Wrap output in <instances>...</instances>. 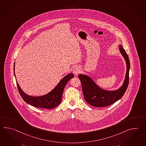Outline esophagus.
<instances>
[{"label":"esophagus","mask_w":146,"mask_h":146,"mask_svg":"<svg viewBox=\"0 0 146 146\" xmlns=\"http://www.w3.org/2000/svg\"><path fill=\"white\" fill-rule=\"evenodd\" d=\"M73 72L74 74L75 75H78L81 72V68L79 66H75L73 70Z\"/></svg>","instance_id":"34e87169"}]
</instances>
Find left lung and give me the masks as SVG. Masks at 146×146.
<instances>
[{"label": "left lung", "mask_w": 146, "mask_h": 146, "mask_svg": "<svg viewBox=\"0 0 146 146\" xmlns=\"http://www.w3.org/2000/svg\"><path fill=\"white\" fill-rule=\"evenodd\" d=\"M119 51L126 63V73L123 84L115 91H108L99 87L92 78L86 75H78L81 81L85 100L94 107H106L120 100L123 96L129 83L130 61L128 56L121 45H119Z\"/></svg>", "instance_id": "1"}]
</instances>
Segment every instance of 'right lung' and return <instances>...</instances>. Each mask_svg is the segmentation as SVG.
Returning <instances> with one entry per match:
<instances>
[{
  "instance_id": "1",
  "label": "right lung",
  "mask_w": 146,
  "mask_h": 146,
  "mask_svg": "<svg viewBox=\"0 0 146 146\" xmlns=\"http://www.w3.org/2000/svg\"><path fill=\"white\" fill-rule=\"evenodd\" d=\"M13 72L16 78L15 73V63ZM74 75L73 73H70L66 75L60 81V82L52 91H50L48 94L40 96H30L26 94L22 90L17 82H16L17 85L20 96L22 97L23 101L26 102L27 103L36 108H42L50 110L55 108L60 104L61 102L62 94L65 85L68 81L74 78Z\"/></svg>"
}]
</instances>
